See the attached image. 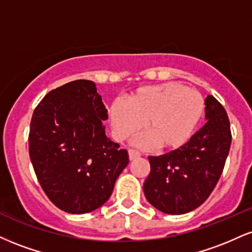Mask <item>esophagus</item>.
Wrapping results in <instances>:
<instances>
[{"instance_id":"1","label":"esophagus","mask_w":252,"mask_h":252,"mask_svg":"<svg viewBox=\"0 0 252 252\" xmlns=\"http://www.w3.org/2000/svg\"><path fill=\"white\" fill-rule=\"evenodd\" d=\"M128 153H129L130 160H134V159L138 158V157L141 156V153H139V151H137V150H135V149H129Z\"/></svg>"}]
</instances>
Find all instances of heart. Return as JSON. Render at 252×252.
<instances>
[{
  "instance_id": "b5f03b06",
  "label": "heart",
  "mask_w": 252,
  "mask_h": 252,
  "mask_svg": "<svg viewBox=\"0 0 252 252\" xmlns=\"http://www.w3.org/2000/svg\"><path fill=\"white\" fill-rule=\"evenodd\" d=\"M201 93L177 82L138 88L126 103L115 101L109 109L114 135L118 141L135 136L145 122L149 135L142 143L155 142L162 150H174L186 144L204 113Z\"/></svg>"
}]
</instances>
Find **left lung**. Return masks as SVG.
Returning a JSON list of instances; mask_svg holds the SVG:
<instances>
[{
    "label": "left lung",
    "mask_w": 252,
    "mask_h": 252,
    "mask_svg": "<svg viewBox=\"0 0 252 252\" xmlns=\"http://www.w3.org/2000/svg\"><path fill=\"white\" fill-rule=\"evenodd\" d=\"M204 104L207 123L186 144L164 155L149 156L144 195L164 214L195 210L207 201L222 175L231 145L229 118L214 96L208 95Z\"/></svg>",
    "instance_id": "8db88e82"
}]
</instances>
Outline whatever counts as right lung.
<instances>
[{"label": "right lung", "instance_id": "add662e5", "mask_svg": "<svg viewBox=\"0 0 252 252\" xmlns=\"http://www.w3.org/2000/svg\"><path fill=\"white\" fill-rule=\"evenodd\" d=\"M108 111L93 81L51 90L30 122L29 155L42 189L57 208L87 214L102 207L129 163L105 135Z\"/></svg>", "mask_w": 252, "mask_h": 252}]
</instances>
